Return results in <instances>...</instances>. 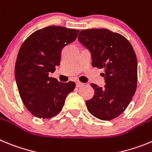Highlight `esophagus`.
<instances>
[{
	"instance_id": "1",
	"label": "esophagus",
	"mask_w": 152,
	"mask_h": 152,
	"mask_svg": "<svg viewBox=\"0 0 152 152\" xmlns=\"http://www.w3.org/2000/svg\"><path fill=\"white\" fill-rule=\"evenodd\" d=\"M76 87H80L82 86H83V83H80V82H76Z\"/></svg>"
}]
</instances>
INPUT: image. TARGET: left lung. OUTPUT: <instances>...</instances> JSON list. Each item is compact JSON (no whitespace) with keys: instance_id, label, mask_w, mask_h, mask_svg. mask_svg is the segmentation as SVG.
Segmentation results:
<instances>
[{"instance_id":"left-lung-1","label":"left lung","mask_w":152,"mask_h":152,"mask_svg":"<svg viewBox=\"0 0 152 152\" xmlns=\"http://www.w3.org/2000/svg\"><path fill=\"white\" fill-rule=\"evenodd\" d=\"M79 41L91 53L92 66L103 69L105 85L91 84L94 96L86 102L89 113L101 120H112L122 114L137 88L138 63L132 46L125 37L107 29L80 31Z\"/></svg>"}]
</instances>
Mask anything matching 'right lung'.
Masks as SVG:
<instances>
[{"label":"right lung","instance_id":"obj_1","mask_svg":"<svg viewBox=\"0 0 152 152\" xmlns=\"http://www.w3.org/2000/svg\"><path fill=\"white\" fill-rule=\"evenodd\" d=\"M80 30L59 26L38 30L21 45L15 64V80L23 104L33 115L50 118L63 109L75 83H60L49 76L60 63L61 52Z\"/></svg>","mask_w":152,"mask_h":152}]
</instances>
